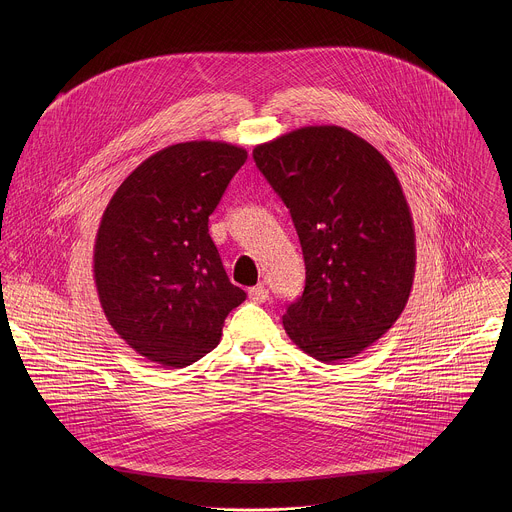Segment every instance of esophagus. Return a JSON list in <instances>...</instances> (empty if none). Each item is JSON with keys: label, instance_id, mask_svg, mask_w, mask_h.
Returning a JSON list of instances; mask_svg holds the SVG:
<instances>
[{"label": "esophagus", "instance_id": "1", "mask_svg": "<svg viewBox=\"0 0 512 512\" xmlns=\"http://www.w3.org/2000/svg\"><path fill=\"white\" fill-rule=\"evenodd\" d=\"M248 297H250L254 303H264V301L270 297V292L260 284V286H254V288L248 290Z\"/></svg>", "mask_w": 512, "mask_h": 512}]
</instances>
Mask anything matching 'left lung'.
I'll return each instance as SVG.
<instances>
[{
    "mask_svg": "<svg viewBox=\"0 0 512 512\" xmlns=\"http://www.w3.org/2000/svg\"><path fill=\"white\" fill-rule=\"evenodd\" d=\"M290 209L305 288L282 317L309 357L339 363L378 341L404 311L416 234L386 157L341 126H305L252 151Z\"/></svg>",
    "mask_w": 512,
    "mask_h": 512,
    "instance_id": "1",
    "label": "left lung"
}]
</instances>
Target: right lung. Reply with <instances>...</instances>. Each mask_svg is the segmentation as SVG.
I'll return each mask as SVG.
<instances>
[{"label": "right lung", "instance_id": "obj_1", "mask_svg": "<svg viewBox=\"0 0 512 512\" xmlns=\"http://www.w3.org/2000/svg\"><path fill=\"white\" fill-rule=\"evenodd\" d=\"M248 153L185 142L142 161L116 189L96 234L94 282L114 331L147 361L191 365L219 345L246 293L230 284L209 217Z\"/></svg>", "mask_w": 512, "mask_h": 512}]
</instances>
